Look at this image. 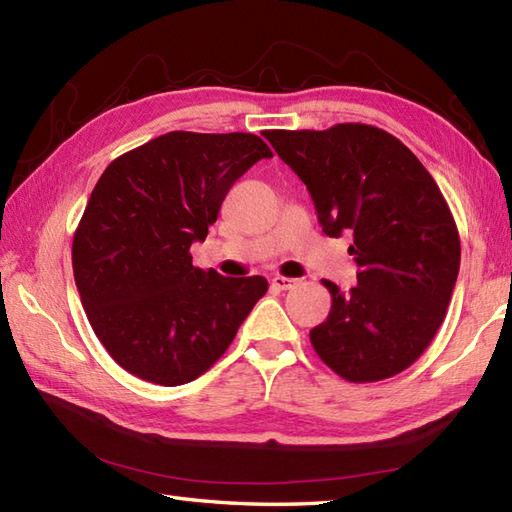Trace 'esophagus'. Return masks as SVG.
<instances>
[{
    "instance_id": "obj_1",
    "label": "esophagus",
    "mask_w": 512,
    "mask_h": 512,
    "mask_svg": "<svg viewBox=\"0 0 512 512\" xmlns=\"http://www.w3.org/2000/svg\"><path fill=\"white\" fill-rule=\"evenodd\" d=\"M270 284H273V288H277V290H290V288H295L299 284V279L277 275V277H273V281H270Z\"/></svg>"
}]
</instances>
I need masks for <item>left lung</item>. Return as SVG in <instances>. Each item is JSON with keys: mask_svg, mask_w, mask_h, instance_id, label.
<instances>
[{"mask_svg": "<svg viewBox=\"0 0 512 512\" xmlns=\"http://www.w3.org/2000/svg\"><path fill=\"white\" fill-rule=\"evenodd\" d=\"M270 145L306 184L323 233L354 235L356 286L332 281V310L310 330L314 352L350 383H376L418 361L447 317L460 235L431 173L385 129H270Z\"/></svg>", "mask_w": 512, "mask_h": 512, "instance_id": "left-lung-1", "label": "left lung"}]
</instances>
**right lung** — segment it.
I'll return each instance as SVG.
<instances>
[{"instance_id":"add662e5","label":"right lung","mask_w":512,"mask_h":512,"mask_svg":"<svg viewBox=\"0 0 512 512\" xmlns=\"http://www.w3.org/2000/svg\"><path fill=\"white\" fill-rule=\"evenodd\" d=\"M273 151L255 134L169 132L103 171L72 242V270L94 334L149 383L202 376L266 295L264 277L193 266L189 248L244 173Z\"/></svg>"}]
</instances>
